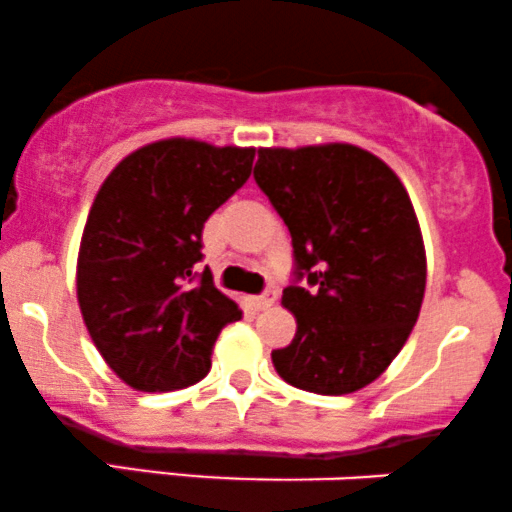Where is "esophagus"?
<instances>
[{
	"mask_svg": "<svg viewBox=\"0 0 512 512\" xmlns=\"http://www.w3.org/2000/svg\"><path fill=\"white\" fill-rule=\"evenodd\" d=\"M274 301H276V291H264L262 296H255V298H250V303H252V308L255 310H267V308H272L274 305Z\"/></svg>",
	"mask_w": 512,
	"mask_h": 512,
	"instance_id": "esophagus-1",
	"label": "esophagus"
}]
</instances>
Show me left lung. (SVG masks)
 <instances>
[{
	"label": "left lung",
	"mask_w": 512,
	"mask_h": 512,
	"mask_svg": "<svg viewBox=\"0 0 512 512\" xmlns=\"http://www.w3.org/2000/svg\"><path fill=\"white\" fill-rule=\"evenodd\" d=\"M255 180L289 226L296 276L281 305L296 337L272 351L298 390L349 395L395 361L419 320L426 248L407 187L354 144L260 149Z\"/></svg>",
	"instance_id": "obj_1"
}]
</instances>
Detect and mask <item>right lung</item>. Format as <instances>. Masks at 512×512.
<instances>
[{
  "label": "right lung",
  "instance_id": "right-lung-1",
  "mask_svg": "<svg viewBox=\"0 0 512 512\" xmlns=\"http://www.w3.org/2000/svg\"><path fill=\"white\" fill-rule=\"evenodd\" d=\"M252 161V146L161 139L122 158L93 199L76 298L96 349L134 390L199 383L216 337L243 315L195 264L204 221L245 185Z\"/></svg>",
  "mask_w": 512,
  "mask_h": 512
}]
</instances>
